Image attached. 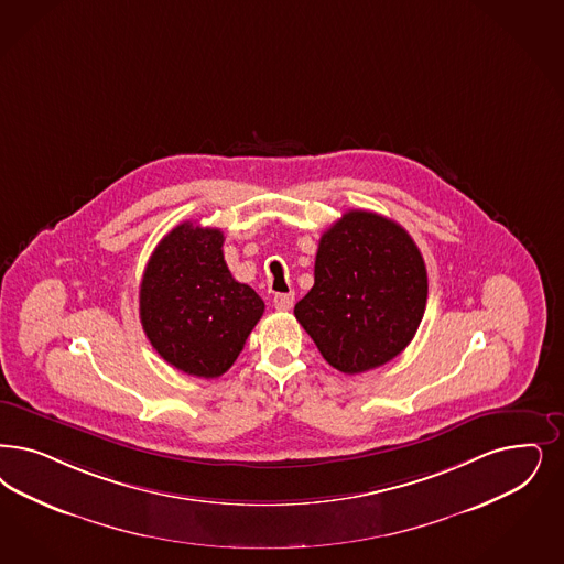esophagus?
I'll use <instances>...</instances> for the list:
<instances>
[{
  "mask_svg": "<svg viewBox=\"0 0 564 564\" xmlns=\"http://www.w3.org/2000/svg\"><path fill=\"white\" fill-rule=\"evenodd\" d=\"M293 302H295V295L293 293H276L272 297V304L276 311H292Z\"/></svg>",
  "mask_w": 564,
  "mask_h": 564,
  "instance_id": "1",
  "label": "esophagus"
}]
</instances>
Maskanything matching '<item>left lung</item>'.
Wrapping results in <instances>:
<instances>
[{
	"label": "left lung",
	"mask_w": 564,
	"mask_h": 564,
	"mask_svg": "<svg viewBox=\"0 0 564 564\" xmlns=\"http://www.w3.org/2000/svg\"><path fill=\"white\" fill-rule=\"evenodd\" d=\"M425 304L427 269L412 237L381 214L350 210L321 237L314 285L293 314L333 369L356 375L409 346Z\"/></svg>",
	"instance_id": "obj_1"
}]
</instances>
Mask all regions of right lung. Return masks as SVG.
Masks as SVG:
<instances>
[{
  "label": "right lung",
  "mask_w": 564,
  "mask_h": 564,
  "mask_svg": "<svg viewBox=\"0 0 564 564\" xmlns=\"http://www.w3.org/2000/svg\"><path fill=\"white\" fill-rule=\"evenodd\" d=\"M220 229L183 223L155 246L139 290V318L154 350L175 369L214 379L234 367L264 312L235 281Z\"/></svg>",
  "instance_id": "1"
}]
</instances>
